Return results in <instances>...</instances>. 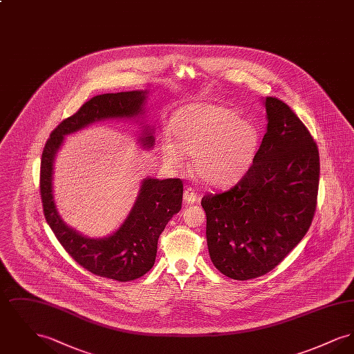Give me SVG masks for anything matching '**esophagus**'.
<instances>
[{"instance_id": "34e87169", "label": "esophagus", "mask_w": 354, "mask_h": 354, "mask_svg": "<svg viewBox=\"0 0 354 354\" xmlns=\"http://www.w3.org/2000/svg\"><path fill=\"white\" fill-rule=\"evenodd\" d=\"M183 199H185V203H187V204H194V203L199 202L198 194H196L195 189L191 188V187H188V188L185 189V194H183Z\"/></svg>"}]
</instances>
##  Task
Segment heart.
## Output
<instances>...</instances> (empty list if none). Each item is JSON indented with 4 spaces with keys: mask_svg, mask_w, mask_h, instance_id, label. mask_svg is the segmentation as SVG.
Returning <instances> with one entry per match:
<instances>
[{
    "mask_svg": "<svg viewBox=\"0 0 354 354\" xmlns=\"http://www.w3.org/2000/svg\"><path fill=\"white\" fill-rule=\"evenodd\" d=\"M175 139L166 136L160 151L166 165L180 169L192 155L195 174L209 185H231L252 166L260 133L251 119L214 103H191L172 118Z\"/></svg>",
    "mask_w": 354,
    "mask_h": 354,
    "instance_id": "obj_1",
    "label": "heart"
}]
</instances>
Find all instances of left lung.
I'll use <instances>...</instances> for the list:
<instances>
[{"mask_svg":"<svg viewBox=\"0 0 354 354\" xmlns=\"http://www.w3.org/2000/svg\"><path fill=\"white\" fill-rule=\"evenodd\" d=\"M267 133L252 166L228 191L204 195L207 244L214 266L234 280L276 268L315 216L319 149L303 122L277 98H266Z\"/></svg>","mask_w":354,"mask_h":354,"instance_id":"obj_1","label":"left lung"}]
</instances>
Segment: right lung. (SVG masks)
I'll list each match as a JSON object with an SVG mask.
<instances>
[{
  "mask_svg": "<svg viewBox=\"0 0 354 354\" xmlns=\"http://www.w3.org/2000/svg\"><path fill=\"white\" fill-rule=\"evenodd\" d=\"M146 94L147 91H122L91 98L53 130L41 159V199L51 231L65 251L84 270L120 283L142 277L151 270L158 239L169 219L182 208V180L145 179L133 209L119 230L103 239H90L74 231L61 219L53 196V166L65 135L103 119L133 118L142 114ZM153 142L151 130L146 127L140 143L143 147L151 149Z\"/></svg>",
  "mask_w": 354,
  "mask_h": 354,
  "instance_id": "obj_1",
  "label": "right lung"
}]
</instances>
